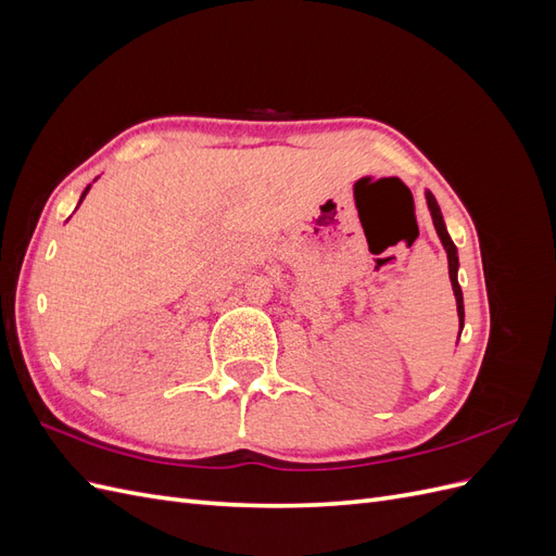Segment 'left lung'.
<instances>
[{"label": "left lung", "instance_id": "left-lung-1", "mask_svg": "<svg viewBox=\"0 0 556 556\" xmlns=\"http://www.w3.org/2000/svg\"><path fill=\"white\" fill-rule=\"evenodd\" d=\"M427 197V206H429V213H431V220H433V227H435V233H439V239L447 252V268H450V282H452V292H454V299H457V315H459V333L464 329V294H462V288H459V280H457V271H459V255H457V245L452 243L450 233H447V227H445V220H443V213L439 208V201H435V197L427 190L425 192Z\"/></svg>", "mask_w": 556, "mask_h": 556}]
</instances>
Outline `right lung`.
Instances as JSON below:
<instances>
[{
  "label": "right lung",
  "mask_w": 556,
  "mask_h": 556,
  "mask_svg": "<svg viewBox=\"0 0 556 556\" xmlns=\"http://www.w3.org/2000/svg\"><path fill=\"white\" fill-rule=\"evenodd\" d=\"M90 188H92V185H88V188H86V190H83V194H80V201H83V199H86V194L90 192ZM80 201H78V204H80Z\"/></svg>",
  "instance_id": "1"
}]
</instances>
